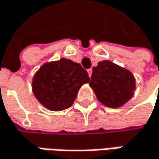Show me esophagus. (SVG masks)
Returning <instances> with one entry per match:
<instances>
[{"label":"esophagus","mask_w":159,"mask_h":159,"mask_svg":"<svg viewBox=\"0 0 159 159\" xmlns=\"http://www.w3.org/2000/svg\"><path fill=\"white\" fill-rule=\"evenodd\" d=\"M87 72H88L89 77H91V75H92V72H93V69H92V68H90V69H88V70H87Z\"/></svg>","instance_id":"34e87169"}]
</instances>
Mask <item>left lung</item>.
I'll list each match as a JSON object with an SVG mask.
<instances>
[{
    "label": "left lung",
    "mask_w": 159,
    "mask_h": 159,
    "mask_svg": "<svg viewBox=\"0 0 159 159\" xmlns=\"http://www.w3.org/2000/svg\"><path fill=\"white\" fill-rule=\"evenodd\" d=\"M90 86L103 105L119 108L132 98L136 81L131 72L111 61L103 60L93 68Z\"/></svg>",
    "instance_id": "8db88e82"
}]
</instances>
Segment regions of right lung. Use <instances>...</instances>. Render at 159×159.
Instances as JSON below:
<instances>
[{"label":"right lung","instance_id":"1","mask_svg":"<svg viewBox=\"0 0 159 159\" xmlns=\"http://www.w3.org/2000/svg\"><path fill=\"white\" fill-rule=\"evenodd\" d=\"M88 73L81 65L61 58L45 63L32 80L35 97L50 111H63L72 106L81 86L89 83Z\"/></svg>","mask_w":159,"mask_h":159}]
</instances>
